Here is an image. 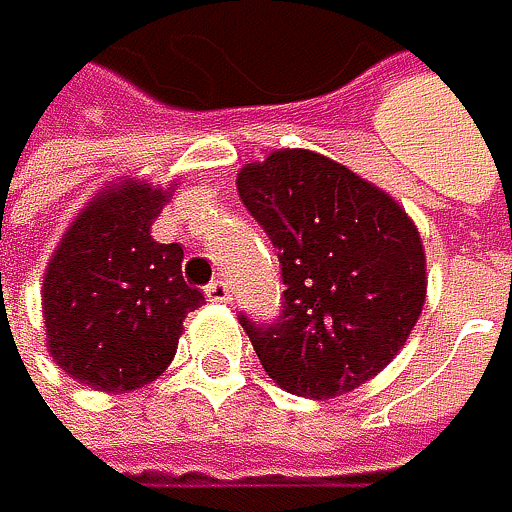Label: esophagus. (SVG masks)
<instances>
[{
	"label": "esophagus",
	"mask_w": 512,
	"mask_h": 512,
	"mask_svg": "<svg viewBox=\"0 0 512 512\" xmlns=\"http://www.w3.org/2000/svg\"><path fill=\"white\" fill-rule=\"evenodd\" d=\"M205 298H208L211 304H230V301H233V294H230V285H227L224 279H214V282L205 285Z\"/></svg>",
	"instance_id": "34e87169"
}]
</instances>
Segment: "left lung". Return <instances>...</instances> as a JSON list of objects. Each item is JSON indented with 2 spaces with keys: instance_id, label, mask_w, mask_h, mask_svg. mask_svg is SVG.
I'll return each instance as SVG.
<instances>
[{
  "instance_id": "8db88e82",
  "label": "left lung",
  "mask_w": 512,
  "mask_h": 512,
  "mask_svg": "<svg viewBox=\"0 0 512 512\" xmlns=\"http://www.w3.org/2000/svg\"><path fill=\"white\" fill-rule=\"evenodd\" d=\"M236 187L279 251L285 285L273 322L239 316L264 371L307 399L375 378L424 310V245L408 214L313 150L251 162Z\"/></svg>"
}]
</instances>
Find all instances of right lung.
I'll return each instance as SVG.
<instances>
[{"mask_svg": "<svg viewBox=\"0 0 512 512\" xmlns=\"http://www.w3.org/2000/svg\"><path fill=\"white\" fill-rule=\"evenodd\" d=\"M165 196L134 181L101 193L45 270L48 350L94 390L125 393L156 381L178 350L187 313L205 301L184 282V248L150 236Z\"/></svg>", "mask_w": 512, "mask_h": 512, "instance_id": "right-lung-1", "label": "right lung"}]
</instances>
